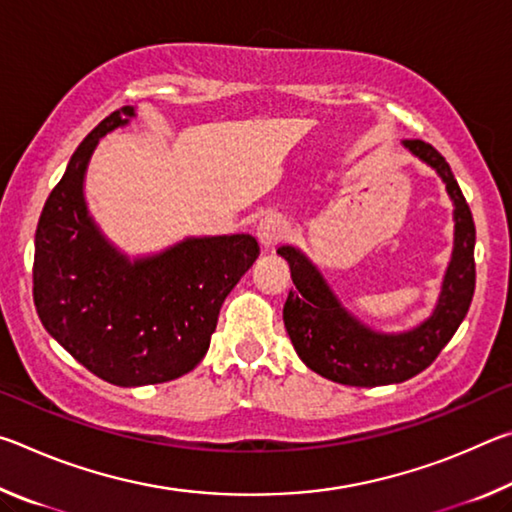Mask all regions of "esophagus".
Segmentation results:
<instances>
[{"label": "esophagus", "instance_id": "obj_1", "mask_svg": "<svg viewBox=\"0 0 512 512\" xmlns=\"http://www.w3.org/2000/svg\"><path fill=\"white\" fill-rule=\"evenodd\" d=\"M287 221L280 214H264L257 223V239L264 248H273L287 237Z\"/></svg>", "mask_w": 512, "mask_h": 512}]
</instances>
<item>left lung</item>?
<instances>
[{
  "mask_svg": "<svg viewBox=\"0 0 512 512\" xmlns=\"http://www.w3.org/2000/svg\"><path fill=\"white\" fill-rule=\"evenodd\" d=\"M404 146L438 171L454 201V253L433 314L404 334H377L354 320L325 284L316 266L291 246L277 248L289 262L296 287L284 302V327L307 368L345 386L400 384L429 368L456 334L470 309L476 284L474 219L447 160L431 144L404 140Z\"/></svg>",
  "mask_w": 512,
  "mask_h": 512,
  "instance_id": "left-lung-1",
  "label": "left lung"
}]
</instances>
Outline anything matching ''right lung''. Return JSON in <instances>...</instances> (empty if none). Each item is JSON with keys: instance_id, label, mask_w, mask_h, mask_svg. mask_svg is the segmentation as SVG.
<instances>
[{"instance_id": "right-lung-1", "label": "right lung", "mask_w": 512, "mask_h": 512, "mask_svg": "<svg viewBox=\"0 0 512 512\" xmlns=\"http://www.w3.org/2000/svg\"><path fill=\"white\" fill-rule=\"evenodd\" d=\"M135 110L112 112L85 137L42 207L33 302L47 332L115 386H146L194 370L210 348L221 305L255 259L250 235L187 239L167 253L128 259L88 216L83 176L99 137Z\"/></svg>"}]
</instances>
